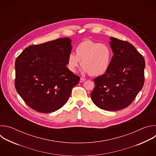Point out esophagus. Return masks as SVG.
Here are the masks:
<instances>
[{
    "label": "esophagus",
    "instance_id": "1",
    "mask_svg": "<svg viewBox=\"0 0 156 156\" xmlns=\"http://www.w3.org/2000/svg\"><path fill=\"white\" fill-rule=\"evenodd\" d=\"M85 80H86V79L83 78H80V83H82V82L84 81Z\"/></svg>",
    "mask_w": 156,
    "mask_h": 156
}]
</instances>
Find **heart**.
I'll return each instance as SVG.
<instances>
[{"mask_svg": "<svg viewBox=\"0 0 156 156\" xmlns=\"http://www.w3.org/2000/svg\"><path fill=\"white\" fill-rule=\"evenodd\" d=\"M75 52L76 55H69L66 62L68 69L72 73L76 72L82 65L84 73L102 75L108 70L112 58V51L108 45L89 39L79 43Z\"/></svg>", "mask_w": 156, "mask_h": 156, "instance_id": "heart-1", "label": "heart"}]
</instances>
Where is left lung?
Instances as JSON below:
<instances>
[{
  "mask_svg": "<svg viewBox=\"0 0 156 156\" xmlns=\"http://www.w3.org/2000/svg\"><path fill=\"white\" fill-rule=\"evenodd\" d=\"M114 55L108 70L94 78V104L109 111L125 108L135 100L144 83L145 60L129 42L110 37Z\"/></svg>",
  "mask_w": 156,
  "mask_h": 156,
  "instance_id": "obj_1",
  "label": "left lung"
}]
</instances>
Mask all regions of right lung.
<instances>
[{"label": "right lung", "mask_w": 156, "mask_h": 156, "mask_svg": "<svg viewBox=\"0 0 156 156\" xmlns=\"http://www.w3.org/2000/svg\"><path fill=\"white\" fill-rule=\"evenodd\" d=\"M71 40L59 38L28 46L15 60V86L32 109L55 112L69 100L80 77L66 67Z\"/></svg>", "instance_id": "add662e5"}]
</instances>
